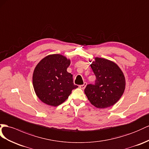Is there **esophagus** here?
Masks as SVG:
<instances>
[{
  "instance_id": "34e87169",
  "label": "esophagus",
  "mask_w": 149,
  "mask_h": 149,
  "mask_svg": "<svg viewBox=\"0 0 149 149\" xmlns=\"http://www.w3.org/2000/svg\"><path fill=\"white\" fill-rule=\"evenodd\" d=\"M86 86H87V83L86 82H84V84L79 86V87L82 89H85V87H86Z\"/></svg>"
}]
</instances>
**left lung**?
<instances>
[{
    "instance_id": "left-lung-1",
    "label": "left lung",
    "mask_w": 149,
    "mask_h": 149,
    "mask_svg": "<svg viewBox=\"0 0 149 149\" xmlns=\"http://www.w3.org/2000/svg\"><path fill=\"white\" fill-rule=\"evenodd\" d=\"M91 67L96 75L95 84L87 85L84 93L95 107L106 108L120 100L125 89V78L118 65L109 60L95 58Z\"/></svg>"
}]
</instances>
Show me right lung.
<instances>
[{
  "instance_id": "add662e5",
  "label": "right lung",
  "mask_w": 149,
  "mask_h": 149,
  "mask_svg": "<svg viewBox=\"0 0 149 149\" xmlns=\"http://www.w3.org/2000/svg\"><path fill=\"white\" fill-rule=\"evenodd\" d=\"M70 60L60 54L48 55L38 63L33 72V84L36 96L49 106L66 101L72 91L78 87L67 71Z\"/></svg>"
}]
</instances>
